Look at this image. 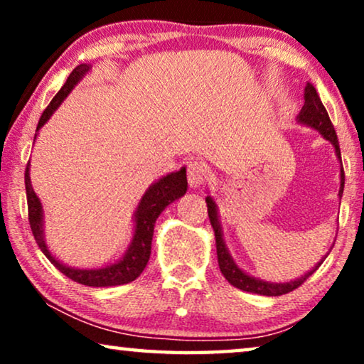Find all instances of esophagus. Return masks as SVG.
Masks as SVG:
<instances>
[{
    "label": "esophagus",
    "mask_w": 364,
    "mask_h": 364,
    "mask_svg": "<svg viewBox=\"0 0 364 364\" xmlns=\"http://www.w3.org/2000/svg\"><path fill=\"white\" fill-rule=\"evenodd\" d=\"M187 181L188 186L192 188H198L200 186H203V182L207 181V168L203 166L202 162L193 161L188 164L187 168Z\"/></svg>",
    "instance_id": "34e87169"
}]
</instances>
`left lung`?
<instances>
[{"instance_id":"8db88e82","label":"left lung","mask_w":364,"mask_h":364,"mask_svg":"<svg viewBox=\"0 0 364 364\" xmlns=\"http://www.w3.org/2000/svg\"><path fill=\"white\" fill-rule=\"evenodd\" d=\"M303 99H305V104H303L300 114L296 116V121L303 124V126L315 129V131L321 134L323 139H326L328 142H331V146L335 147V154H336L338 161H340V164H341L340 144H338L335 127H333L330 117H328L326 109H325V106H323L321 99H320V96H318L316 89L313 84H310V82L306 84ZM343 188H345V171H343V164H341L340 192H338L340 200L343 197ZM205 202L208 207V218H210L213 233H215L217 258H218V267H220L222 275L227 278L230 285H233L235 288H240V290H243V291L257 293V295H263V296H280V295H285V293H290L295 290V288L300 287L308 277L313 275V273L318 270V267L321 265L323 260L328 257V253L331 252V250H328L326 255L323 257L321 260L311 268V270H308L305 275H301L300 278H295V280H290L285 283L260 280V278L248 275V273L245 270H242V268L235 263V260H233V257L230 255V250H228V247L225 243V238H223V230H222V223H220V215H218L217 202L213 200L212 196H207Z\"/></svg>"}]
</instances>
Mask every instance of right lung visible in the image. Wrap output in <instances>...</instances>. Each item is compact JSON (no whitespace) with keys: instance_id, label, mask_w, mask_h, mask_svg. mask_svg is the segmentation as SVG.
I'll list each match as a JSON object with an SVG mask.
<instances>
[{"instance_id":"add662e5","label":"right lung","mask_w":364,"mask_h":364,"mask_svg":"<svg viewBox=\"0 0 364 364\" xmlns=\"http://www.w3.org/2000/svg\"><path fill=\"white\" fill-rule=\"evenodd\" d=\"M91 64H79L74 68V71L69 74L68 81L59 89V92L53 97L49 106L44 109L41 119H39L34 141H36L39 131L46 124L56 109L61 106L77 82L82 81V77L91 71ZM29 166L28 162L26 172H24V183H26V197H28V212H29V225H31L34 240L41 248V252L48 257V260L58 268L59 272L64 273L71 280L81 283L86 287H116L124 285V283L134 282L141 275L146 268L149 257H151L152 248V237L154 227L159 215L164 212V208L176 202L177 198L186 196L187 192V172L186 167L178 168L176 172L167 173L149 186L146 193L139 200L136 210H134V228H132V240L124 252V255L109 265L99 268H76L69 267L61 260H58L56 255H53L46 243V235H44V210L43 203L34 192L31 186V177H29Z\"/></svg>"}]
</instances>
